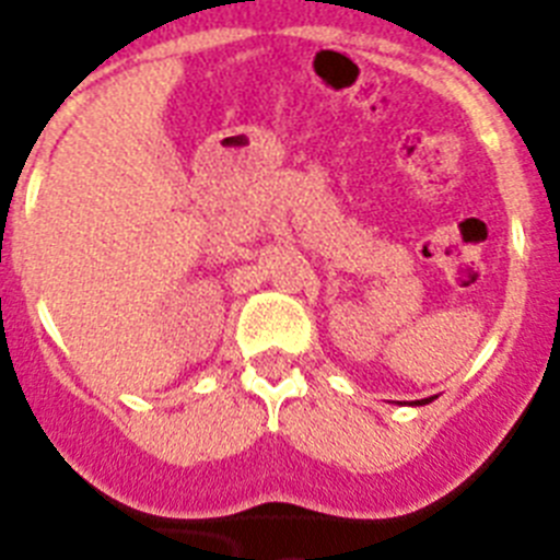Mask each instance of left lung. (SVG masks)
Here are the masks:
<instances>
[{
  "label": "left lung",
  "instance_id": "obj_1",
  "mask_svg": "<svg viewBox=\"0 0 560 560\" xmlns=\"http://www.w3.org/2000/svg\"><path fill=\"white\" fill-rule=\"evenodd\" d=\"M423 404H432V398H423V400H418V407H423Z\"/></svg>",
  "mask_w": 560,
  "mask_h": 560
}]
</instances>
